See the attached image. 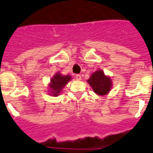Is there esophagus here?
Returning a JSON list of instances; mask_svg holds the SVG:
<instances>
[{
    "mask_svg": "<svg viewBox=\"0 0 153 153\" xmlns=\"http://www.w3.org/2000/svg\"><path fill=\"white\" fill-rule=\"evenodd\" d=\"M76 79H77V80H81V75L76 74Z\"/></svg>",
    "mask_w": 153,
    "mask_h": 153,
    "instance_id": "obj_1",
    "label": "esophagus"
}]
</instances>
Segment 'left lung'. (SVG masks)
<instances>
[{
  "instance_id": "obj_1",
  "label": "left lung",
  "mask_w": 153,
  "mask_h": 153,
  "mask_svg": "<svg viewBox=\"0 0 153 153\" xmlns=\"http://www.w3.org/2000/svg\"><path fill=\"white\" fill-rule=\"evenodd\" d=\"M93 91L100 97L107 95L113 87L112 78L109 75H106L101 69L95 71L91 74L90 77L87 79Z\"/></svg>"
}]
</instances>
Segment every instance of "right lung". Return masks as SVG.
I'll return each mask as SVG.
<instances>
[{"instance_id": "1", "label": "right lung", "mask_w": 153, "mask_h": 153, "mask_svg": "<svg viewBox=\"0 0 153 153\" xmlns=\"http://www.w3.org/2000/svg\"><path fill=\"white\" fill-rule=\"evenodd\" d=\"M72 79L70 75H63L60 72H56L51 77L48 84V93L53 97H57L61 93L65 86Z\"/></svg>"}]
</instances>
